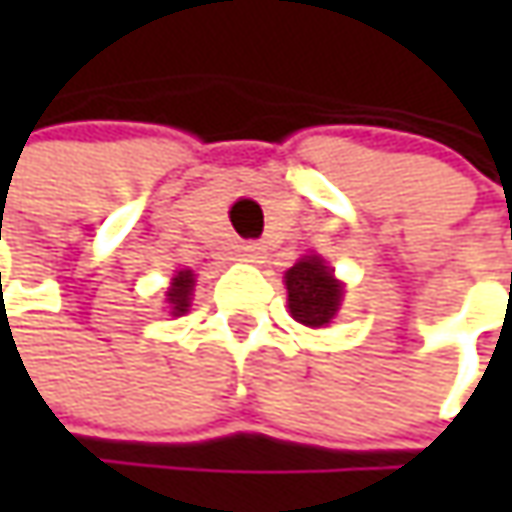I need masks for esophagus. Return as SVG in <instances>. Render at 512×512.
Listing matches in <instances>:
<instances>
[{
  "label": "esophagus",
  "instance_id": "1",
  "mask_svg": "<svg viewBox=\"0 0 512 512\" xmlns=\"http://www.w3.org/2000/svg\"><path fill=\"white\" fill-rule=\"evenodd\" d=\"M242 256H245L247 262H259L262 259V245L259 242H245L242 245Z\"/></svg>",
  "mask_w": 512,
  "mask_h": 512
}]
</instances>
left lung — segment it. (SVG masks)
Instances as JSON below:
<instances>
[{"label":"left lung","mask_w":512,"mask_h":512,"mask_svg":"<svg viewBox=\"0 0 512 512\" xmlns=\"http://www.w3.org/2000/svg\"><path fill=\"white\" fill-rule=\"evenodd\" d=\"M287 305L296 322L305 327H325L342 302V285L333 279L319 256H305L285 273Z\"/></svg>","instance_id":"left-lung-1"}]
</instances>
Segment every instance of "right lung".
Segmentation results:
<instances>
[{
  "label": "right lung",
  "instance_id": "1",
  "mask_svg": "<svg viewBox=\"0 0 512 512\" xmlns=\"http://www.w3.org/2000/svg\"><path fill=\"white\" fill-rule=\"evenodd\" d=\"M190 290H193V273L190 270H179V276L173 279L168 290V302L173 313H185L190 307Z\"/></svg>",
  "mask_w": 512,
  "mask_h": 512
}]
</instances>
